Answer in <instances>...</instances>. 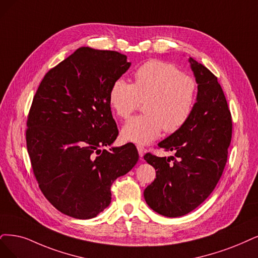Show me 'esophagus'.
Returning <instances> with one entry per match:
<instances>
[{
  "instance_id": "obj_1",
  "label": "esophagus",
  "mask_w": 258,
  "mask_h": 258,
  "mask_svg": "<svg viewBox=\"0 0 258 258\" xmlns=\"http://www.w3.org/2000/svg\"><path fill=\"white\" fill-rule=\"evenodd\" d=\"M137 149H138V153H139L140 158H142V157H144L145 153H146V149L144 147H141V146H138Z\"/></svg>"
}]
</instances>
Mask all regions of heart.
I'll use <instances>...</instances> for the list:
<instances>
[{
    "instance_id": "obj_1",
    "label": "heart",
    "mask_w": 258,
    "mask_h": 258,
    "mask_svg": "<svg viewBox=\"0 0 258 258\" xmlns=\"http://www.w3.org/2000/svg\"><path fill=\"white\" fill-rule=\"evenodd\" d=\"M134 84L124 79L114 81L108 102L118 117L127 119L141 101H146V114L127 121L122 128L124 140L147 145L161 131L175 133L182 128L194 112L198 85L172 63L157 59L145 62L136 70Z\"/></svg>"
}]
</instances>
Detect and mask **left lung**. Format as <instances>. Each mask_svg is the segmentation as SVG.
<instances>
[{"mask_svg": "<svg viewBox=\"0 0 258 258\" xmlns=\"http://www.w3.org/2000/svg\"><path fill=\"white\" fill-rule=\"evenodd\" d=\"M189 62L198 84L194 112L182 128L158 144L174 151L178 159L145 155L156 170L154 182L145 189V200L154 212L169 218L192 212L213 192L232 139V116L220 84L202 63L191 57Z\"/></svg>", "mask_w": 258, "mask_h": 258, "instance_id": "1", "label": "left lung"}]
</instances>
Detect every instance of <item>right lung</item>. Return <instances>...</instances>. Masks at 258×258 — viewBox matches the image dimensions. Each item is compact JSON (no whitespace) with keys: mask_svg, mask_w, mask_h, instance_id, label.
Returning <instances> with one entry per match:
<instances>
[{"mask_svg":"<svg viewBox=\"0 0 258 258\" xmlns=\"http://www.w3.org/2000/svg\"><path fill=\"white\" fill-rule=\"evenodd\" d=\"M116 51L82 46L47 72L27 118L26 147L43 196L76 219L97 217L110 187L139 158L134 145L101 150L117 139L108 92L131 67Z\"/></svg>","mask_w":258,"mask_h":258,"instance_id":"add662e5","label":"right lung"}]
</instances>
